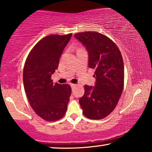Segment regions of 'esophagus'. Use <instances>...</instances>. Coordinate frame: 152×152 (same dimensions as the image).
<instances>
[{
    "mask_svg": "<svg viewBox=\"0 0 152 152\" xmlns=\"http://www.w3.org/2000/svg\"><path fill=\"white\" fill-rule=\"evenodd\" d=\"M70 86H71V87L73 88H74V87H76V85H75V84H70Z\"/></svg>",
    "mask_w": 152,
    "mask_h": 152,
    "instance_id": "esophagus-1",
    "label": "esophagus"
}]
</instances>
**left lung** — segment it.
<instances>
[{
	"instance_id": "obj_1",
	"label": "left lung",
	"mask_w": 152,
	"mask_h": 152,
	"mask_svg": "<svg viewBox=\"0 0 152 152\" xmlns=\"http://www.w3.org/2000/svg\"><path fill=\"white\" fill-rule=\"evenodd\" d=\"M88 52V67L95 69V86H85L79 99L83 114L90 119H102L116 106L124 86V63L116 45L97 32L74 34Z\"/></svg>"
}]
</instances>
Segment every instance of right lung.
<instances>
[{"instance_id": "add662e5", "label": "right lung", "mask_w": 152, "mask_h": 152, "mask_svg": "<svg viewBox=\"0 0 152 152\" xmlns=\"http://www.w3.org/2000/svg\"><path fill=\"white\" fill-rule=\"evenodd\" d=\"M72 34L49 35L31 50L23 67L24 89L31 107L47 121L59 120L66 114L72 90L69 85L53 83L51 75Z\"/></svg>"}]
</instances>
